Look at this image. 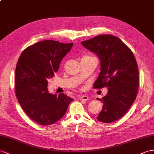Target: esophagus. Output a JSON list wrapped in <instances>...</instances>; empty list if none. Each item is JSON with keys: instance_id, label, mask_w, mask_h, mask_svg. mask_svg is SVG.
Masks as SVG:
<instances>
[{"instance_id": "obj_1", "label": "esophagus", "mask_w": 154, "mask_h": 154, "mask_svg": "<svg viewBox=\"0 0 154 154\" xmlns=\"http://www.w3.org/2000/svg\"><path fill=\"white\" fill-rule=\"evenodd\" d=\"M79 100H82V101H87V100H88V97L87 96L82 95L79 97Z\"/></svg>"}]
</instances>
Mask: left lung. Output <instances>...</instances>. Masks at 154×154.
I'll return each mask as SVG.
<instances>
[{
  "label": "left lung",
  "instance_id": "left-lung-1",
  "mask_svg": "<svg viewBox=\"0 0 154 154\" xmlns=\"http://www.w3.org/2000/svg\"><path fill=\"white\" fill-rule=\"evenodd\" d=\"M81 43L101 60V72L94 88H108L107 95L97 98L103 105L97 119L103 123L119 120L137 97L139 72L135 56L120 39L112 35H99Z\"/></svg>",
  "mask_w": 154,
  "mask_h": 154
}]
</instances>
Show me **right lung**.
<instances>
[{
  "instance_id": "add662e5",
  "label": "right lung",
  "mask_w": 154,
  "mask_h": 154,
  "mask_svg": "<svg viewBox=\"0 0 154 154\" xmlns=\"http://www.w3.org/2000/svg\"><path fill=\"white\" fill-rule=\"evenodd\" d=\"M73 43L44 40L23 51L15 68V90L22 109L37 124L49 125L64 116L73 101L64 94H51L47 79L52 78Z\"/></svg>"
}]
</instances>
